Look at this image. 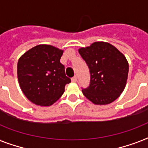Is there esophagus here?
I'll list each match as a JSON object with an SVG mask.
<instances>
[{"instance_id": "1", "label": "esophagus", "mask_w": 148, "mask_h": 148, "mask_svg": "<svg viewBox=\"0 0 148 148\" xmlns=\"http://www.w3.org/2000/svg\"><path fill=\"white\" fill-rule=\"evenodd\" d=\"M71 81L72 82H77V76H74V77H72Z\"/></svg>"}]
</instances>
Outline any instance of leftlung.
<instances>
[{
	"instance_id": "left-lung-1",
	"label": "left lung",
	"mask_w": 148,
	"mask_h": 148,
	"mask_svg": "<svg viewBox=\"0 0 148 148\" xmlns=\"http://www.w3.org/2000/svg\"><path fill=\"white\" fill-rule=\"evenodd\" d=\"M90 74L89 87L83 95L97 105L112 103L125 88L129 65L125 56L109 43L98 41L78 50Z\"/></svg>"
}]
</instances>
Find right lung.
I'll list each match as a JSON object with an SVG mask.
<instances>
[{
	"mask_svg": "<svg viewBox=\"0 0 148 148\" xmlns=\"http://www.w3.org/2000/svg\"><path fill=\"white\" fill-rule=\"evenodd\" d=\"M64 51L39 45L21 55L17 62V78L26 97L36 105L51 106L64 92L71 79L60 62Z\"/></svg>",
	"mask_w": 148,
	"mask_h": 148,
	"instance_id": "add662e5",
	"label": "right lung"
}]
</instances>
